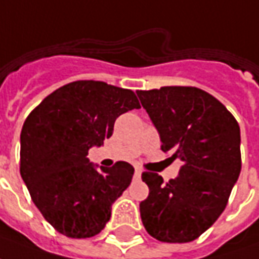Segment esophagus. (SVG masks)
Listing matches in <instances>:
<instances>
[{"instance_id":"34e87169","label":"esophagus","mask_w":259,"mask_h":259,"mask_svg":"<svg viewBox=\"0 0 259 259\" xmlns=\"http://www.w3.org/2000/svg\"><path fill=\"white\" fill-rule=\"evenodd\" d=\"M135 175H136V177H137V178H140V177H142V171H140V169H139V168H136Z\"/></svg>"}]
</instances>
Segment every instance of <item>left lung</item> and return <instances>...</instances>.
Instances as JSON below:
<instances>
[{
  "instance_id": "1",
  "label": "left lung",
  "mask_w": 259,
  "mask_h": 259,
  "mask_svg": "<svg viewBox=\"0 0 259 259\" xmlns=\"http://www.w3.org/2000/svg\"><path fill=\"white\" fill-rule=\"evenodd\" d=\"M158 130L161 150L182 161L175 180L142 174L144 229L162 243H189L223 213L241 171L240 126L220 101L196 87L136 91Z\"/></svg>"
}]
</instances>
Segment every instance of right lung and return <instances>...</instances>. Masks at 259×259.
I'll return each mask as SVG.
<instances>
[{
	"instance_id": "1",
	"label": "right lung",
	"mask_w": 259,
	"mask_h": 259,
	"mask_svg": "<svg viewBox=\"0 0 259 259\" xmlns=\"http://www.w3.org/2000/svg\"><path fill=\"white\" fill-rule=\"evenodd\" d=\"M139 108L133 91L82 79L60 87L29 113L21 132V177L59 233L90 238L109 222L135 168L117 161L97 169L87 155L111 137L117 117Z\"/></svg>"
}]
</instances>
